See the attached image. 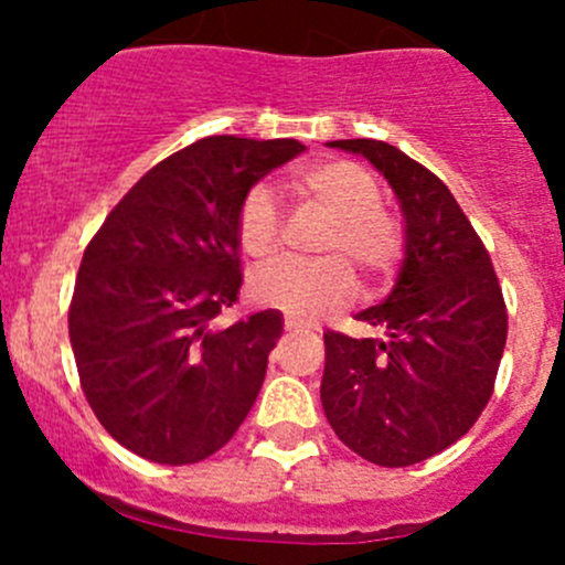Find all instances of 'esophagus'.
Masks as SVG:
<instances>
[{
  "label": "esophagus",
  "instance_id": "obj_1",
  "mask_svg": "<svg viewBox=\"0 0 565 565\" xmlns=\"http://www.w3.org/2000/svg\"><path fill=\"white\" fill-rule=\"evenodd\" d=\"M284 328H287L289 333H303V330H309V324H306L303 319L287 315V317H284Z\"/></svg>",
  "mask_w": 565,
  "mask_h": 565
}]
</instances>
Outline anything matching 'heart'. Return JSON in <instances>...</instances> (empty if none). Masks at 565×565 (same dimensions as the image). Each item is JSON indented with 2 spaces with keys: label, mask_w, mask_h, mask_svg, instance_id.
I'll return each mask as SVG.
<instances>
[{
  "label": "heart",
  "mask_w": 565,
  "mask_h": 565,
  "mask_svg": "<svg viewBox=\"0 0 565 565\" xmlns=\"http://www.w3.org/2000/svg\"><path fill=\"white\" fill-rule=\"evenodd\" d=\"M292 188L315 207L330 215L319 243L322 262L278 259L262 267L250 281L259 303L276 306L300 319H317L339 309L355 289L358 265L366 278H383L396 267L404 248L402 224L380 207V182L352 161H319L295 169ZM281 210L265 185L246 193L237 215V243L250 259L265 262L281 250Z\"/></svg>",
  "instance_id": "heart-1"
}]
</instances>
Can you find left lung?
Instances as JSON below:
<instances>
[{
	"label": "left lung",
	"instance_id": "1",
	"mask_svg": "<svg viewBox=\"0 0 565 565\" xmlns=\"http://www.w3.org/2000/svg\"><path fill=\"white\" fill-rule=\"evenodd\" d=\"M391 182L404 259L391 295L358 319L383 339L324 333L322 409L339 440L383 467L446 451L492 398L509 315L481 237L446 182L393 145L328 141Z\"/></svg>",
	"mask_w": 565,
	"mask_h": 565
}]
</instances>
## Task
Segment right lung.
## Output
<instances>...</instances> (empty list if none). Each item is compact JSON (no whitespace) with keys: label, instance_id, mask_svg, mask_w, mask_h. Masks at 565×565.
Returning a JSON list of instances; mask_svg holds the SVG:
<instances>
[{"label":"right lung","instance_id":"add662e5","mask_svg":"<svg viewBox=\"0 0 565 565\" xmlns=\"http://www.w3.org/2000/svg\"><path fill=\"white\" fill-rule=\"evenodd\" d=\"M306 147L207 136L141 177L84 250L71 347L89 407L119 446L193 465L232 440L284 330L267 309L215 319L241 292L237 215L250 185Z\"/></svg>","mask_w":565,"mask_h":565}]
</instances>
